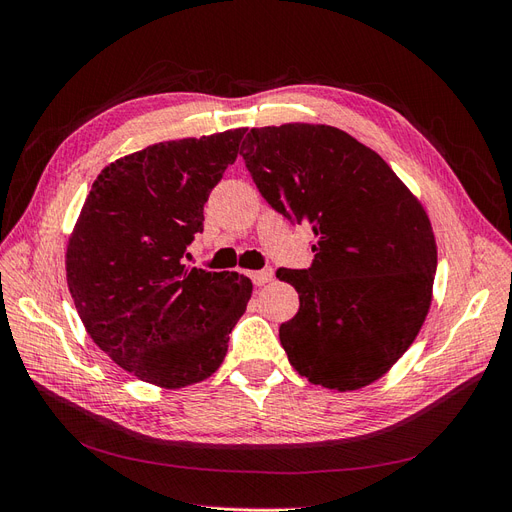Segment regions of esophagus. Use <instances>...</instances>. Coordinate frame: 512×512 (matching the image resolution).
<instances>
[{
  "label": "esophagus",
  "instance_id": "obj_1",
  "mask_svg": "<svg viewBox=\"0 0 512 512\" xmlns=\"http://www.w3.org/2000/svg\"><path fill=\"white\" fill-rule=\"evenodd\" d=\"M271 277H273V269H269V267L258 269V271H250V280L256 286H265L267 282H271Z\"/></svg>",
  "mask_w": 512,
  "mask_h": 512
}]
</instances>
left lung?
I'll return each instance as SVG.
<instances>
[{"label":"left lung","instance_id":"left-lung-1","mask_svg":"<svg viewBox=\"0 0 512 512\" xmlns=\"http://www.w3.org/2000/svg\"><path fill=\"white\" fill-rule=\"evenodd\" d=\"M241 156L262 198L314 230L312 265L275 273L299 292L280 327L290 365L337 391L378 380L431 303L438 254L425 209L376 151L331 126L252 128Z\"/></svg>","mask_w":512,"mask_h":512}]
</instances>
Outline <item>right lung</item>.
<instances>
[{
	"label": "right lung",
	"instance_id": "add662e5",
	"mask_svg": "<svg viewBox=\"0 0 512 512\" xmlns=\"http://www.w3.org/2000/svg\"><path fill=\"white\" fill-rule=\"evenodd\" d=\"M245 130L151 145L106 166L68 243V288L91 339L145 382L209 378L252 297L239 273L183 265Z\"/></svg>",
	"mask_w": 512,
	"mask_h": 512
}]
</instances>
